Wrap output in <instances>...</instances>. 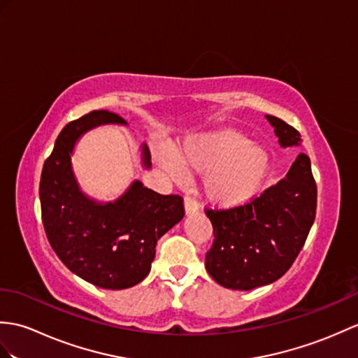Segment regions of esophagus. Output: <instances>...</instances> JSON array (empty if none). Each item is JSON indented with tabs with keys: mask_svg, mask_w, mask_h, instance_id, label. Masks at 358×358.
<instances>
[{
	"mask_svg": "<svg viewBox=\"0 0 358 358\" xmlns=\"http://www.w3.org/2000/svg\"><path fill=\"white\" fill-rule=\"evenodd\" d=\"M185 209H186V213L198 212V203L194 196L185 195Z\"/></svg>",
	"mask_w": 358,
	"mask_h": 358,
	"instance_id": "34e87169",
	"label": "esophagus"
}]
</instances>
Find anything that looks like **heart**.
Segmentation results:
<instances>
[{
	"label": "heart",
	"instance_id": "heart-1",
	"mask_svg": "<svg viewBox=\"0 0 358 358\" xmlns=\"http://www.w3.org/2000/svg\"><path fill=\"white\" fill-rule=\"evenodd\" d=\"M176 159L185 168L206 172L204 189L209 198L222 206L250 199L268 171V155L262 148L248 143L235 131L195 136L176 148ZM163 168L178 176L177 163L168 149L159 151Z\"/></svg>",
	"mask_w": 358,
	"mask_h": 358
}]
</instances>
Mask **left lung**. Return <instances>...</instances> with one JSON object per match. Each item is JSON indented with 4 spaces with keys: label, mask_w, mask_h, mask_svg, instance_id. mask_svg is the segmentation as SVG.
Here are the masks:
<instances>
[{
    "label": "left lung",
    "mask_w": 358,
    "mask_h": 358,
    "mask_svg": "<svg viewBox=\"0 0 358 358\" xmlns=\"http://www.w3.org/2000/svg\"><path fill=\"white\" fill-rule=\"evenodd\" d=\"M280 146L299 145L292 124L265 115ZM317 209V186L310 157L301 152L287 176L259 196L227 209L204 207L213 227L206 270L220 285L252 289L278 280L301 253Z\"/></svg>",
    "instance_id": "8db88e82"
}]
</instances>
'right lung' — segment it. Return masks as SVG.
<instances>
[{"instance_id":"add662e5","label":"right lung","mask_w":358,"mask_h":358,"mask_svg":"<svg viewBox=\"0 0 358 358\" xmlns=\"http://www.w3.org/2000/svg\"><path fill=\"white\" fill-rule=\"evenodd\" d=\"M101 123H123L115 113L91 111L66 123L44 162L41 217L50 245L66 268L96 287L123 289L143 280L155 245L185 217L180 195H162L134 181L117 201L97 204L78 187L70 154L74 141ZM151 154L143 146V162Z\"/></svg>"}]
</instances>
